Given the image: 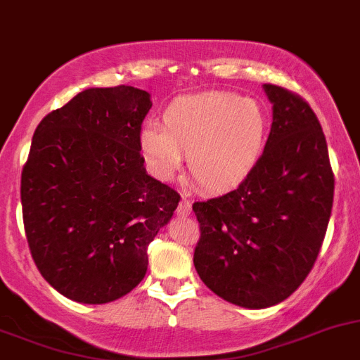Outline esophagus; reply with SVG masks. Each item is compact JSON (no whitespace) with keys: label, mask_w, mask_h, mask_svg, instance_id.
Returning a JSON list of instances; mask_svg holds the SVG:
<instances>
[{"label":"esophagus","mask_w":360,"mask_h":360,"mask_svg":"<svg viewBox=\"0 0 360 360\" xmlns=\"http://www.w3.org/2000/svg\"><path fill=\"white\" fill-rule=\"evenodd\" d=\"M190 213H191V202L190 200L183 199L179 202V206H177V214H179V217H188Z\"/></svg>","instance_id":"obj_1"}]
</instances>
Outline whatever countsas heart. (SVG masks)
<instances>
[{"label": "heart", "instance_id": "obj_1", "mask_svg": "<svg viewBox=\"0 0 360 360\" xmlns=\"http://www.w3.org/2000/svg\"><path fill=\"white\" fill-rule=\"evenodd\" d=\"M270 129V115L257 99L227 92L193 94L169 103L163 126L147 124L140 146L156 176L172 177L188 156L193 183L221 193L254 174L266 150Z\"/></svg>", "mask_w": 360, "mask_h": 360}]
</instances>
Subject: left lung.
Returning a JSON list of instances; mask_svg holds the SVG:
<instances>
[{
    "label": "left lung",
    "mask_w": 360,
    "mask_h": 360,
    "mask_svg": "<svg viewBox=\"0 0 360 360\" xmlns=\"http://www.w3.org/2000/svg\"><path fill=\"white\" fill-rule=\"evenodd\" d=\"M274 104L266 150L236 190L193 204V264L214 295L240 307L286 300L314 266L334 200V172L316 113L298 94L264 85Z\"/></svg>",
    "instance_id": "left-lung-1"
}]
</instances>
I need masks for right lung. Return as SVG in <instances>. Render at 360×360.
Returning a JSON list of instances; mask_svg holds the SVG:
<instances>
[{"mask_svg":"<svg viewBox=\"0 0 360 360\" xmlns=\"http://www.w3.org/2000/svg\"><path fill=\"white\" fill-rule=\"evenodd\" d=\"M146 90L86 89L37 126L22 167L26 240L63 297L106 304L146 277L147 247L181 197L146 172Z\"/></svg>","mask_w":360,"mask_h":360,"instance_id":"1","label":"right lung"}]
</instances>
